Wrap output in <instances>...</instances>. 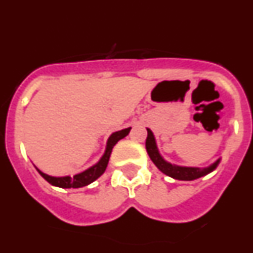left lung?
<instances>
[{
	"instance_id": "1",
	"label": "left lung",
	"mask_w": 253,
	"mask_h": 253,
	"mask_svg": "<svg viewBox=\"0 0 253 253\" xmlns=\"http://www.w3.org/2000/svg\"><path fill=\"white\" fill-rule=\"evenodd\" d=\"M147 131H148V135H147L146 139V148L147 152H148V156L151 157L152 162L157 166V169L160 171H162L165 175L169 176V177L181 181L196 180V178L208 175L209 172H211L218 166L219 160L215 163H213L211 166L205 167V169H199V167H181L176 166V165H171V163L166 162V161L161 157L157 144H156V140H154V135L151 131V129H147Z\"/></svg>"
}]
</instances>
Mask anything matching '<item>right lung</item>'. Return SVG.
Here are the masks:
<instances>
[{"instance_id": "obj_1", "label": "right lung", "mask_w": 253, "mask_h": 253, "mask_svg": "<svg viewBox=\"0 0 253 253\" xmlns=\"http://www.w3.org/2000/svg\"><path fill=\"white\" fill-rule=\"evenodd\" d=\"M131 128H126L123 129V130L115 131L110 135L109 140H107V146H106V151H105L104 156H102L101 160L99 161V163H96L95 166H92L91 169H86V171L81 172V173H78V175H75L73 177L71 176H64V177H53V176H49L44 172L39 171L40 175L43 176L46 181H48L49 184L53 185V186H58V187H63V189H77V187H84L87 186V185H90L91 182H93L95 180L100 177L105 172L107 167V163H109V158H110L111 151H113L114 146H115L116 143L119 142L120 139H123L124 137H126L130 131Z\"/></svg>"}]
</instances>
